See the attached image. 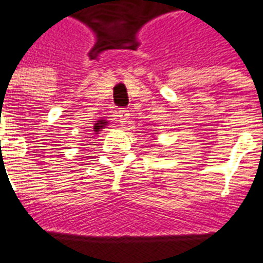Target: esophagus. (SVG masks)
Here are the masks:
<instances>
[{
  "instance_id": "1",
  "label": "esophagus",
  "mask_w": 263,
  "mask_h": 263,
  "mask_svg": "<svg viewBox=\"0 0 263 263\" xmlns=\"http://www.w3.org/2000/svg\"><path fill=\"white\" fill-rule=\"evenodd\" d=\"M117 117H118V121H120L121 124H125L126 120L129 118V112H128L126 109H120V111L117 112Z\"/></svg>"
}]
</instances>
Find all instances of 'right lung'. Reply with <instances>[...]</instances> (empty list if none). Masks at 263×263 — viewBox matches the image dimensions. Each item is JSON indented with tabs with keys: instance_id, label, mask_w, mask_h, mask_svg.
<instances>
[{
	"instance_id": "right-lung-1",
	"label": "right lung",
	"mask_w": 263,
	"mask_h": 263,
	"mask_svg": "<svg viewBox=\"0 0 263 263\" xmlns=\"http://www.w3.org/2000/svg\"><path fill=\"white\" fill-rule=\"evenodd\" d=\"M105 125H107V121L100 120V121H97V124L94 125V128H92V129H94V132H98L100 129H101V128H104Z\"/></svg>"
}]
</instances>
